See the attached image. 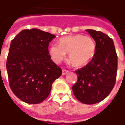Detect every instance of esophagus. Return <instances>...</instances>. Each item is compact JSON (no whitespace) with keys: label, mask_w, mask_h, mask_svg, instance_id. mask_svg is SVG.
Segmentation results:
<instances>
[{"label":"esophagus","mask_w":125,"mask_h":125,"mask_svg":"<svg viewBox=\"0 0 125 125\" xmlns=\"http://www.w3.org/2000/svg\"><path fill=\"white\" fill-rule=\"evenodd\" d=\"M69 71L66 69H63L62 70V75H65V74H66Z\"/></svg>","instance_id":"34e87169"}]
</instances>
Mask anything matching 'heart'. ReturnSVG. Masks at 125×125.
I'll use <instances>...</instances> for the list:
<instances>
[{"label": "heart", "mask_w": 125, "mask_h": 125, "mask_svg": "<svg viewBox=\"0 0 125 125\" xmlns=\"http://www.w3.org/2000/svg\"><path fill=\"white\" fill-rule=\"evenodd\" d=\"M95 43L92 38L82 35L69 36L59 40V45H52L49 49L51 58L60 63L68 54L69 62L75 67L87 65L95 56Z\"/></svg>", "instance_id": "b5f03b06"}]
</instances>
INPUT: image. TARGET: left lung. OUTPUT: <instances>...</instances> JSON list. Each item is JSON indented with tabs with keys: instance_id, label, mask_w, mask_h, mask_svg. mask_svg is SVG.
I'll use <instances>...</instances> for the list:
<instances>
[{
	"instance_id": "obj_1",
	"label": "left lung",
	"mask_w": 125,
	"mask_h": 125,
	"mask_svg": "<svg viewBox=\"0 0 125 125\" xmlns=\"http://www.w3.org/2000/svg\"><path fill=\"white\" fill-rule=\"evenodd\" d=\"M86 31L96 43L95 54L85 67L75 71L78 80L72 89L80 102L93 104L104 100L114 87L117 56L112 38L100 31Z\"/></svg>"
}]
</instances>
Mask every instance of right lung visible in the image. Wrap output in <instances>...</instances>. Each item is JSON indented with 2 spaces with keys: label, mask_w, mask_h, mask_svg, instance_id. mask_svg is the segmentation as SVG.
<instances>
[{
  "label": "right lung",
  "mask_w": 125,
  "mask_h": 125,
  "mask_svg": "<svg viewBox=\"0 0 125 125\" xmlns=\"http://www.w3.org/2000/svg\"><path fill=\"white\" fill-rule=\"evenodd\" d=\"M54 38L49 32L32 28L22 30L11 40L6 62L9 84L24 103L43 102L54 81L62 75V69L51 60L48 49Z\"/></svg>",
  "instance_id": "add662e5"
}]
</instances>
